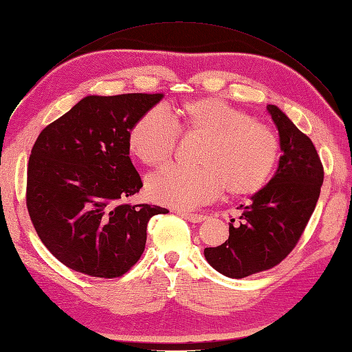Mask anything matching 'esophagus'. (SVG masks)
I'll return each instance as SVG.
<instances>
[{
	"label": "esophagus",
	"mask_w": 352,
	"mask_h": 352,
	"mask_svg": "<svg viewBox=\"0 0 352 352\" xmlns=\"http://www.w3.org/2000/svg\"><path fill=\"white\" fill-rule=\"evenodd\" d=\"M177 214L182 215L183 219L192 221V223H201L206 219L205 215H202V214H193V212H187V211H177Z\"/></svg>",
	"instance_id": "1"
}]
</instances>
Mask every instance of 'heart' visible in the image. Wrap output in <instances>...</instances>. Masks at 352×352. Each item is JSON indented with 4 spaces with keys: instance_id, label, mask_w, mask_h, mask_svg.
<instances>
[{
    "instance_id": "1",
    "label": "heart",
    "mask_w": 352,
    "mask_h": 352,
    "mask_svg": "<svg viewBox=\"0 0 352 352\" xmlns=\"http://www.w3.org/2000/svg\"><path fill=\"white\" fill-rule=\"evenodd\" d=\"M179 129L204 137L197 155L201 166L168 165L151 174L147 192L157 204L196 208L214 201L224 187L233 195L256 193L276 166L278 135L217 98L188 102L178 117L164 104L150 108L132 126L131 150L146 164H162L173 156Z\"/></svg>"
}]
</instances>
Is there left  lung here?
I'll list each match as a JSON object with an SVG mask.
<instances>
[{
	"instance_id": "8db88e82",
	"label": "left lung",
	"mask_w": 352,
	"mask_h": 352,
	"mask_svg": "<svg viewBox=\"0 0 352 352\" xmlns=\"http://www.w3.org/2000/svg\"><path fill=\"white\" fill-rule=\"evenodd\" d=\"M267 113L278 129L279 148L275 175L241 205L239 221L229 223V239L204 250L217 272L229 278H245L276 266L300 239L320 197L324 170L312 141L276 105Z\"/></svg>"
}]
</instances>
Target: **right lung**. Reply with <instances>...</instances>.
Listing matches in <instances>:
<instances>
[{
    "instance_id": "add662e5",
    "label": "right lung",
    "mask_w": 352,
    "mask_h": 352,
    "mask_svg": "<svg viewBox=\"0 0 352 352\" xmlns=\"http://www.w3.org/2000/svg\"><path fill=\"white\" fill-rule=\"evenodd\" d=\"M162 94L89 95L41 131L26 183L37 235L67 267L116 278L138 262L148 220L166 208L120 204L142 187L129 157V132Z\"/></svg>"
}]
</instances>
